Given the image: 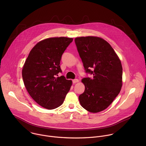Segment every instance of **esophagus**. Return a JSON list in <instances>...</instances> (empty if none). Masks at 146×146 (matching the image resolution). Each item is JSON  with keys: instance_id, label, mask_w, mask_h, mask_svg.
<instances>
[{"instance_id": "obj_1", "label": "esophagus", "mask_w": 146, "mask_h": 146, "mask_svg": "<svg viewBox=\"0 0 146 146\" xmlns=\"http://www.w3.org/2000/svg\"><path fill=\"white\" fill-rule=\"evenodd\" d=\"M79 81V80L78 79H74L73 80H72V83L74 84L76 83H78Z\"/></svg>"}]
</instances>
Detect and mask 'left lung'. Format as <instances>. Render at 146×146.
I'll return each instance as SVG.
<instances>
[{"instance_id":"8db88e82","label":"left lung","mask_w":146,"mask_h":146,"mask_svg":"<svg viewBox=\"0 0 146 146\" xmlns=\"http://www.w3.org/2000/svg\"><path fill=\"white\" fill-rule=\"evenodd\" d=\"M75 42L86 73L85 90L79 97L81 106L92 113L107 108L119 94L122 87L121 63L110 44L96 36L76 38Z\"/></svg>"}]
</instances>
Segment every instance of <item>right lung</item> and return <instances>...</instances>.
Here are the masks:
<instances>
[{"label": "right lung", "instance_id": "1", "mask_svg": "<svg viewBox=\"0 0 146 146\" xmlns=\"http://www.w3.org/2000/svg\"><path fill=\"white\" fill-rule=\"evenodd\" d=\"M73 39L50 38L38 42L30 51L22 75L25 86L32 98L42 107L52 110L62 104L72 81L61 72L62 55Z\"/></svg>", "mask_w": 146, "mask_h": 146}]
</instances>
